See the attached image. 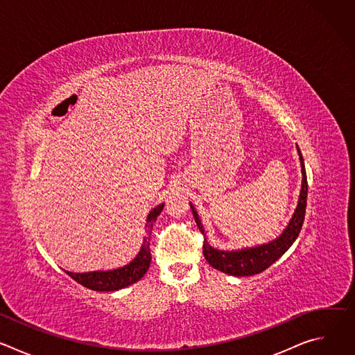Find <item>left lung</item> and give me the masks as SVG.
<instances>
[{
	"label": "left lung",
	"mask_w": 355,
	"mask_h": 355,
	"mask_svg": "<svg viewBox=\"0 0 355 355\" xmlns=\"http://www.w3.org/2000/svg\"><path fill=\"white\" fill-rule=\"evenodd\" d=\"M299 151V148H297ZM299 159L302 164V189H300V196L297 202V208L285 229V232L274 241L268 244H263L259 247H252V248H244L239 251H220L216 248H212L207 239H204V244H202V251H204V256L209 266L229 274L234 277H248V275H256L267 270L271 264H274L284 252L292 245L295 239L297 237L303 219H305V211H306V198H308V180H306V173H305V166H303V159L299 151ZM192 215L195 218V222L200 230V233L204 234V227L200 225V220L198 219L196 212L193 211V207L191 205Z\"/></svg>",
	"instance_id": "left-lung-1"
}]
</instances>
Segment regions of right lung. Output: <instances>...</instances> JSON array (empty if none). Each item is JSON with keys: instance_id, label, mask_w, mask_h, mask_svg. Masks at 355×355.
Here are the masks:
<instances>
[{"instance_id": "add662e5", "label": "right lung", "mask_w": 355, "mask_h": 355, "mask_svg": "<svg viewBox=\"0 0 355 355\" xmlns=\"http://www.w3.org/2000/svg\"><path fill=\"white\" fill-rule=\"evenodd\" d=\"M164 208V204L156 207L153 211H151L147 216V236L143 240L141 250L139 251V254L136 259L129 263L128 266L114 270V271H96V272H69L66 271L74 281L81 284L83 286L92 289V291H99V292H111V291H118L122 288H126L135 282H137L148 270L150 261H151V252H150V234L151 229H153V225L157 219V216L162 214Z\"/></svg>"}]
</instances>
